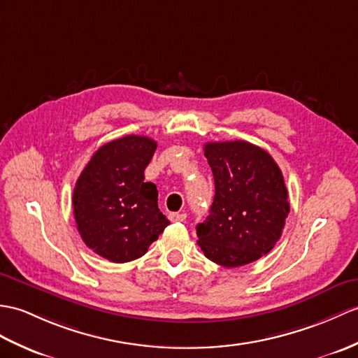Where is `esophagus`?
Returning <instances> with one entry per match:
<instances>
[{
    "instance_id": "obj_1",
    "label": "esophagus",
    "mask_w": 358,
    "mask_h": 358,
    "mask_svg": "<svg viewBox=\"0 0 358 358\" xmlns=\"http://www.w3.org/2000/svg\"><path fill=\"white\" fill-rule=\"evenodd\" d=\"M169 220L172 222H182L186 220V213H169Z\"/></svg>"
}]
</instances>
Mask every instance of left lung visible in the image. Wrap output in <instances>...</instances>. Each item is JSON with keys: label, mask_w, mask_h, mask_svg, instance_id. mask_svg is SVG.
<instances>
[{"label": "left lung", "mask_w": 358, "mask_h": 358, "mask_svg": "<svg viewBox=\"0 0 358 358\" xmlns=\"http://www.w3.org/2000/svg\"><path fill=\"white\" fill-rule=\"evenodd\" d=\"M204 155L213 172L210 215L196 226L206 257L235 268L276 245L289 213L284 177L273 157L244 140L210 141Z\"/></svg>", "instance_id": "8db88e82"}]
</instances>
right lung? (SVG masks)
Returning a JSON list of instances; mask_svg holds the SVG:
<instances>
[{
  "mask_svg": "<svg viewBox=\"0 0 358 358\" xmlns=\"http://www.w3.org/2000/svg\"><path fill=\"white\" fill-rule=\"evenodd\" d=\"M157 143L124 136L101 146L79 176L73 212L80 238L105 259L122 264L143 256L169 224L159 209L154 182L145 169Z\"/></svg>",
  "mask_w": 358,
  "mask_h": 358,
  "instance_id": "obj_1",
  "label": "right lung"
}]
</instances>
